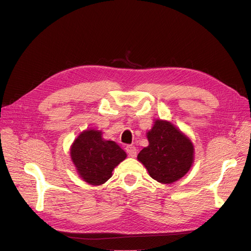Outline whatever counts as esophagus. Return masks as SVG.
Wrapping results in <instances>:
<instances>
[{"label": "esophagus", "instance_id": "34e87169", "mask_svg": "<svg viewBox=\"0 0 251 251\" xmlns=\"http://www.w3.org/2000/svg\"><path fill=\"white\" fill-rule=\"evenodd\" d=\"M126 150L127 155L130 156V157H132V158L136 157V155H137V149H136V148L133 147V146H127V147L126 148Z\"/></svg>", "mask_w": 251, "mask_h": 251}]
</instances>
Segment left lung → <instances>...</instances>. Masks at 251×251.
I'll return each instance as SVG.
<instances>
[{
  "mask_svg": "<svg viewBox=\"0 0 251 251\" xmlns=\"http://www.w3.org/2000/svg\"><path fill=\"white\" fill-rule=\"evenodd\" d=\"M149 146L137 156L150 176L162 184H171L184 177L195 160L192 140L170 121L155 119L147 133Z\"/></svg>",
  "mask_w": 251,
  "mask_h": 251,
  "instance_id": "obj_1",
  "label": "left lung"
}]
</instances>
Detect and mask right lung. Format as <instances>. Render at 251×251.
Listing matches in <instances>:
<instances>
[{"instance_id": "1", "label": "right lung", "mask_w": 251, "mask_h": 251, "mask_svg": "<svg viewBox=\"0 0 251 251\" xmlns=\"http://www.w3.org/2000/svg\"><path fill=\"white\" fill-rule=\"evenodd\" d=\"M71 160L79 177L90 185H101L112 177V172L126 158V151L115 141L102 138L94 128L82 131L70 148Z\"/></svg>"}]
</instances>
